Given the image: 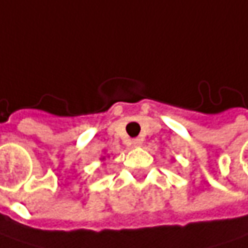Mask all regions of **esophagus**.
Wrapping results in <instances>:
<instances>
[{
    "instance_id": "34e87169",
    "label": "esophagus",
    "mask_w": 248,
    "mask_h": 248,
    "mask_svg": "<svg viewBox=\"0 0 248 248\" xmlns=\"http://www.w3.org/2000/svg\"><path fill=\"white\" fill-rule=\"evenodd\" d=\"M133 145H135V147H140V145H141V140H140V139H135V140H133Z\"/></svg>"
}]
</instances>
